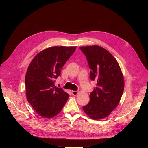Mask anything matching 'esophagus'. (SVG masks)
<instances>
[{
    "instance_id": "34e87169",
    "label": "esophagus",
    "mask_w": 148,
    "mask_h": 148,
    "mask_svg": "<svg viewBox=\"0 0 148 148\" xmlns=\"http://www.w3.org/2000/svg\"><path fill=\"white\" fill-rule=\"evenodd\" d=\"M78 91H75V90H72V94L74 95V96H75L77 95V94H78Z\"/></svg>"
}]
</instances>
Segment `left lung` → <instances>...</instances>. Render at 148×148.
<instances>
[{"instance_id": "1", "label": "left lung", "mask_w": 148, "mask_h": 148, "mask_svg": "<svg viewBox=\"0 0 148 148\" xmlns=\"http://www.w3.org/2000/svg\"><path fill=\"white\" fill-rule=\"evenodd\" d=\"M91 69L90 79L97 86L90 94L83 111L92 119L106 118L117 107L124 89L120 66L112 54L98 45L80 47Z\"/></svg>"}]
</instances>
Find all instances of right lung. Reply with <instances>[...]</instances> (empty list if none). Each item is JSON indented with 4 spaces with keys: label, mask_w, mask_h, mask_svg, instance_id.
<instances>
[{
    "label": "right lung",
    "mask_w": 148,
    "mask_h": 148,
    "mask_svg": "<svg viewBox=\"0 0 148 148\" xmlns=\"http://www.w3.org/2000/svg\"><path fill=\"white\" fill-rule=\"evenodd\" d=\"M75 49L76 47L65 46L47 48L36 54L27 68L25 82L26 98L42 117H54L67 101L69 94L56 87L54 82Z\"/></svg>",
    "instance_id": "obj_1"
}]
</instances>
